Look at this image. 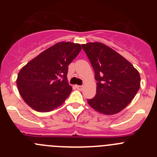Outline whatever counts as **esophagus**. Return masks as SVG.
<instances>
[{
	"mask_svg": "<svg viewBox=\"0 0 157 157\" xmlns=\"http://www.w3.org/2000/svg\"><path fill=\"white\" fill-rule=\"evenodd\" d=\"M75 87H76V89H78V90H82V89H83V86H82L76 85V86H75Z\"/></svg>",
	"mask_w": 157,
	"mask_h": 157,
	"instance_id": "34e87169",
	"label": "esophagus"
}]
</instances>
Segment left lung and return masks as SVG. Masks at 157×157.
I'll use <instances>...</instances> for the list:
<instances>
[{"instance_id": "left-lung-1", "label": "left lung", "mask_w": 157, "mask_h": 157, "mask_svg": "<svg viewBox=\"0 0 157 157\" xmlns=\"http://www.w3.org/2000/svg\"><path fill=\"white\" fill-rule=\"evenodd\" d=\"M95 72L97 93L87 100L91 108L104 115L121 112L140 88L139 72L132 63L101 42L82 45Z\"/></svg>"}]
</instances>
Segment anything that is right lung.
Listing matches in <instances>:
<instances>
[{
    "instance_id": "1",
    "label": "right lung",
    "mask_w": 157,
    "mask_h": 157,
    "mask_svg": "<svg viewBox=\"0 0 157 157\" xmlns=\"http://www.w3.org/2000/svg\"><path fill=\"white\" fill-rule=\"evenodd\" d=\"M81 49L80 44L58 42L22 67L16 79L18 90L30 108L47 112L64 102L72 90L67 78L68 65Z\"/></svg>"
}]
</instances>
